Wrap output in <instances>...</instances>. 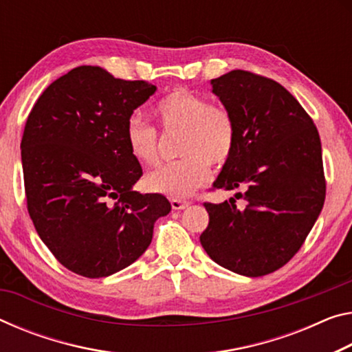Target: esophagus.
<instances>
[{"instance_id": "obj_1", "label": "esophagus", "mask_w": 352, "mask_h": 352, "mask_svg": "<svg viewBox=\"0 0 352 352\" xmlns=\"http://www.w3.org/2000/svg\"><path fill=\"white\" fill-rule=\"evenodd\" d=\"M172 210H185L186 206H189L188 200H180V199H172L170 200Z\"/></svg>"}]
</instances>
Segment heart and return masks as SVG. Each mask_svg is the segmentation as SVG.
<instances>
[{
	"mask_svg": "<svg viewBox=\"0 0 352 352\" xmlns=\"http://www.w3.org/2000/svg\"><path fill=\"white\" fill-rule=\"evenodd\" d=\"M153 113L166 133H180L177 153L182 160L148 174L146 186L167 197L191 196L210 180V164L222 167L232 158L236 146L235 117L224 106L210 104L186 87L167 94ZM125 141L138 163L158 164V133L153 126L133 117L125 128Z\"/></svg>",
	"mask_w": 352,
	"mask_h": 352,
	"instance_id": "1",
	"label": "heart"
}]
</instances>
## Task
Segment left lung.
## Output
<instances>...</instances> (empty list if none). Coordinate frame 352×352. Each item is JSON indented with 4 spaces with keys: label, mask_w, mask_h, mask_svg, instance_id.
<instances>
[{
    "label": "left lung",
    "mask_w": 352,
    "mask_h": 352,
    "mask_svg": "<svg viewBox=\"0 0 352 352\" xmlns=\"http://www.w3.org/2000/svg\"><path fill=\"white\" fill-rule=\"evenodd\" d=\"M236 122V146L213 189H243L205 202L200 243L210 258L248 277L277 271L296 255L326 197L321 141L311 117L271 78L232 70L211 80Z\"/></svg>",
    "instance_id": "left-lung-1"
}]
</instances>
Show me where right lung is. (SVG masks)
<instances>
[{
  "label": "right lung",
  "mask_w": 352,
  "mask_h": 352,
  "mask_svg": "<svg viewBox=\"0 0 352 352\" xmlns=\"http://www.w3.org/2000/svg\"><path fill=\"white\" fill-rule=\"evenodd\" d=\"M155 91L81 65L53 81L28 116L20 144L28 213L75 274L98 278L130 266L152 243L155 221L170 211L161 194L131 189L142 167L125 128Z\"/></svg>",
  "instance_id": "add662e5"
}]
</instances>
